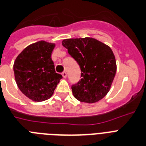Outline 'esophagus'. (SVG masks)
Wrapping results in <instances>:
<instances>
[{
  "mask_svg": "<svg viewBox=\"0 0 146 146\" xmlns=\"http://www.w3.org/2000/svg\"><path fill=\"white\" fill-rule=\"evenodd\" d=\"M62 74V76H63V77L64 78H66V72H65V71H64V72H63V73H61Z\"/></svg>",
  "mask_w": 146,
  "mask_h": 146,
  "instance_id": "esophagus-1",
  "label": "esophagus"
}]
</instances>
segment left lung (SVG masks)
<instances>
[{"label": "left lung", "mask_w": 146, "mask_h": 146, "mask_svg": "<svg viewBox=\"0 0 146 146\" xmlns=\"http://www.w3.org/2000/svg\"><path fill=\"white\" fill-rule=\"evenodd\" d=\"M62 44L82 72V79L71 86L74 97L86 103L102 99L110 90L117 70L111 48L92 38L64 39Z\"/></svg>", "instance_id": "8db88e82"}]
</instances>
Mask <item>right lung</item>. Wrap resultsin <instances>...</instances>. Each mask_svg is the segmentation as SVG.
Here are the masks:
<instances>
[{"mask_svg":"<svg viewBox=\"0 0 146 146\" xmlns=\"http://www.w3.org/2000/svg\"><path fill=\"white\" fill-rule=\"evenodd\" d=\"M54 44L40 41L26 47L15 60L16 82L23 93L34 102L52 96L62 76L55 72L51 53Z\"/></svg>","mask_w":146,"mask_h":146,"instance_id":"obj_1","label":"right lung"}]
</instances>
